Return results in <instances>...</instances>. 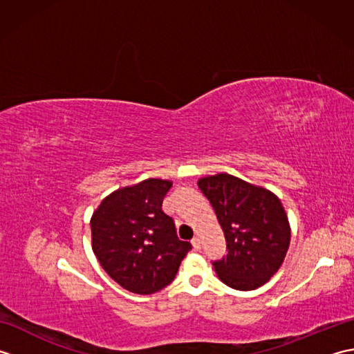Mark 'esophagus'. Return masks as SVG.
<instances>
[{
    "label": "esophagus",
    "instance_id": "obj_1",
    "mask_svg": "<svg viewBox=\"0 0 354 354\" xmlns=\"http://www.w3.org/2000/svg\"><path fill=\"white\" fill-rule=\"evenodd\" d=\"M192 245H193L194 250L199 251V250H201V237H199V236L193 237V240H192Z\"/></svg>",
    "mask_w": 354,
    "mask_h": 354
}]
</instances>
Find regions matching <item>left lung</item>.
<instances>
[{"label":"left lung","instance_id":"1","mask_svg":"<svg viewBox=\"0 0 354 354\" xmlns=\"http://www.w3.org/2000/svg\"><path fill=\"white\" fill-rule=\"evenodd\" d=\"M198 185L227 240V255L213 261L217 277L237 290L260 288L280 269L289 250L290 227L280 199L228 173L201 178Z\"/></svg>","mask_w":354,"mask_h":354}]
</instances>
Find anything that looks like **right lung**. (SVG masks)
<instances>
[{
	"instance_id": "add662e5",
	"label": "right lung",
	"mask_w": 354,
	"mask_h": 354,
	"mask_svg": "<svg viewBox=\"0 0 354 354\" xmlns=\"http://www.w3.org/2000/svg\"><path fill=\"white\" fill-rule=\"evenodd\" d=\"M171 183L150 178L102 201L91 217L93 251L123 289L150 295L170 284L190 242L178 239L161 205Z\"/></svg>"
}]
</instances>
